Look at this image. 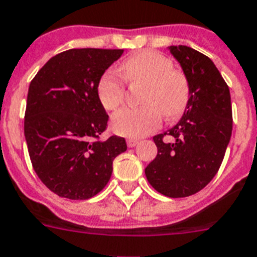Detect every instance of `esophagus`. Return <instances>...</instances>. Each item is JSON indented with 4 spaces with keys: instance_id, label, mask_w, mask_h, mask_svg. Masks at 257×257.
I'll return each mask as SVG.
<instances>
[{
    "instance_id": "34e87169",
    "label": "esophagus",
    "mask_w": 257,
    "mask_h": 257,
    "mask_svg": "<svg viewBox=\"0 0 257 257\" xmlns=\"http://www.w3.org/2000/svg\"><path fill=\"white\" fill-rule=\"evenodd\" d=\"M137 144H138L137 139H127V146H128V147H135Z\"/></svg>"
}]
</instances>
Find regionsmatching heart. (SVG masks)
I'll return each instance as SVG.
<instances>
[{
	"mask_svg": "<svg viewBox=\"0 0 257 257\" xmlns=\"http://www.w3.org/2000/svg\"><path fill=\"white\" fill-rule=\"evenodd\" d=\"M119 71L110 69L99 78L97 93L103 107L115 110L122 105L126 94L123 78L131 85L143 84L141 102L144 106L116 111L111 118V127L116 134L127 138L144 137L160 126L162 114L167 119H173L185 110L190 97L189 81L164 55L143 51L126 59Z\"/></svg>",
	"mask_w": 257,
	"mask_h": 257,
	"instance_id": "1",
	"label": "heart"
}]
</instances>
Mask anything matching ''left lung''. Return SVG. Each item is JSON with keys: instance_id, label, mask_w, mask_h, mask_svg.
Here are the masks:
<instances>
[{"instance_id": "obj_1", "label": "left lung", "mask_w": 257, "mask_h": 257, "mask_svg": "<svg viewBox=\"0 0 257 257\" xmlns=\"http://www.w3.org/2000/svg\"><path fill=\"white\" fill-rule=\"evenodd\" d=\"M190 86L184 115L154 137L158 155L146 168L155 190L171 198L196 194L217 175L232 133L230 89L206 55L188 46H171ZM171 135L173 142H165Z\"/></svg>"}]
</instances>
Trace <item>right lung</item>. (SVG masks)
I'll use <instances>...</instances> for the list:
<instances>
[{"label": "right lung", "instance_id": "right-lung-1", "mask_svg": "<svg viewBox=\"0 0 257 257\" xmlns=\"http://www.w3.org/2000/svg\"><path fill=\"white\" fill-rule=\"evenodd\" d=\"M123 50L72 48L40 68L29 86L25 138L34 171L55 194L88 200L109 182L124 138L99 142L109 115L97 86Z\"/></svg>", "mask_w": 257, "mask_h": 257}]
</instances>
